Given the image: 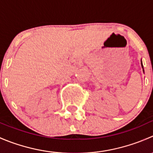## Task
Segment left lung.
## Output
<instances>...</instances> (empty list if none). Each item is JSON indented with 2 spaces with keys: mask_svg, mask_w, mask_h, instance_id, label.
I'll return each instance as SVG.
<instances>
[{
  "mask_svg": "<svg viewBox=\"0 0 153 153\" xmlns=\"http://www.w3.org/2000/svg\"><path fill=\"white\" fill-rule=\"evenodd\" d=\"M141 67H142V68H143V72H144V70H143V64H142V61H141Z\"/></svg>",
  "mask_w": 153,
  "mask_h": 153,
  "instance_id": "8db88e82",
  "label": "left lung"
}]
</instances>
